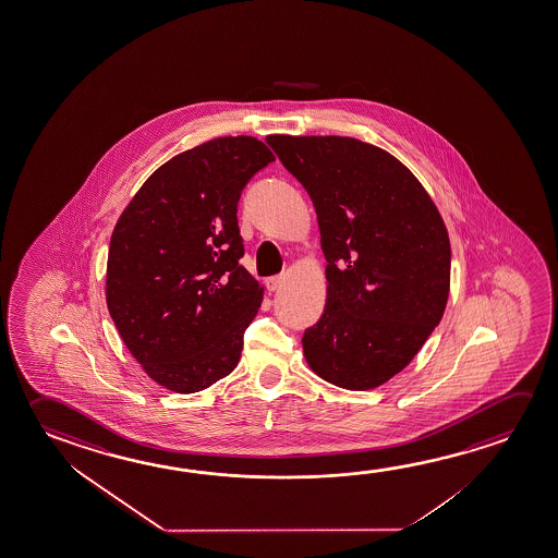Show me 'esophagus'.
Returning a JSON list of instances; mask_svg holds the SVG:
<instances>
[{
	"instance_id": "esophagus-1",
	"label": "esophagus",
	"mask_w": 558,
	"mask_h": 558,
	"mask_svg": "<svg viewBox=\"0 0 558 558\" xmlns=\"http://www.w3.org/2000/svg\"><path fill=\"white\" fill-rule=\"evenodd\" d=\"M266 288H268V292H276V290H280L283 283V276H270V278H266Z\"/></svg>"
}]
</instances>
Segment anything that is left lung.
Returning <instances> with one entry per match:
<instances>
[{
	"label": "left lung",
	"instance_id": "obj_1",
	"mask_svg": "<svg viewBox=\"0 0 558 558\" xmlns=\"http://www.w3.org/2000/svg\"><path fill=\"white\" fill-rule=\"evenodd\" d=\"M310 193L326 263V305L303 335L318 377L369 390L410 363L445 313L450 241L417 178L383 148L350 137L270 135Z\"/></svg>",
	"mask_w": 558,
	"mask_h": 558
}]
</instances>
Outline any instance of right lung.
<instances>
[{
    "label": "right lung",
    "instance_id": "obj_1",
    "mask_svg": "<svg viewBox=\"0 0 558 558\" xmlns=\"http://www.w3.org/2000/svg\"><path fill=\"white\" fill-rule=\"evenodd\" d=\"M275 160L255 137H220L160 166L113 228L106 303L148 377L191 395L230 375L263 288L240 265L238 203Z\"/></svg>",
    "mask_w": 558,
    "mask_h": 558
}]
</instances>
